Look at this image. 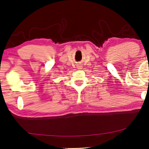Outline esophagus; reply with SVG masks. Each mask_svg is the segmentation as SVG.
<instances>
[{
  "label": "esophagus",
  "mask_w": 149,
  "mask_h": 149,
  "mask_svg": "<svg viewBox=\"0 0 149 149\" xmlns=\"http://www.w3.org/2000/svg\"><path fill=\"white\" fill-rule=\"evenodd\" d=\"M81 67H82V66H79V69H81Z\"/></svg>",
  "instance_id": "esophagus-1"
}]
</instances>
